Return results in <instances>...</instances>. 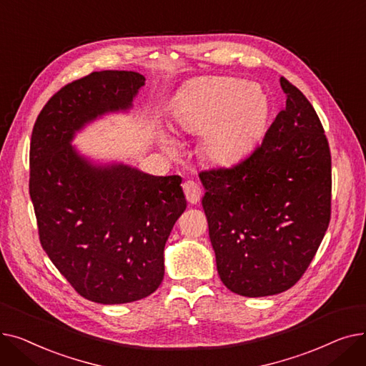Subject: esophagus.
Listing matches in <instances>:
<instances>
[{
  "instance_id": "obj_1",
  "label": "esophagus",
  "mask_w": 366,
  "mask_h": 366,
  "mask_svg": "<svg viewBox=\"0 0 366 366\" xmlns=\"http://www.w3.org/2000/svg\"><path fill=\"white\" fill-rule=\"evenodd\" d=\"M182 188H184V193L187 196V200L191 204H196L200 200V197H202V188H200V185L197 182H194V181H185Z\"/></svg>"
}]
</instances>
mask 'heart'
I'll return each instance as SVG.
<instances>
[{"label":"heart","instance_id":"heart-1","mask_svg":"<svg viewBox=\"0 0 366 366\" xmlns=\"http://www.w3.org/2000/svg\"><path fill=\"white\" fill-rule=\"evenodd\" d=\"M267 117L264 93L237 79L209 76L197 81L173 108L181 130L202 135L204 157L215 164H229L252 148ZM175 151V141L166 139Z\"/></svg>","mask_w":366,"mask_h":366}]
</instances>
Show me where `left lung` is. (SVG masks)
Masks as SVG:
<instances>
[{"label":"left lung","instance_id":"obj_1","mask_svg":"<svg viewBox=\"0 0 366 366\" xmlns=\"http://www.w3.org/2000/svg\"><path fill=\"white\" fill-rule=\"evenodd\" d=\"M286 107L233 167L199 173L218 274L229 291L267 297L309 268L331 219V151L309 99L285 76Z\"/></svg>","mask_w":366,"mask_h":366}]
</instances>
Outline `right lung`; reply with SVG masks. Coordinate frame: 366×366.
Listing matches in <instances>:
<instances>
[{
  "label": "right lung",
  "mask_w": 366,
  "mask_h": 366,
  "mask_svg": "<svg viewBox=\"0 0 366 366\" xmlns=\"http://www.w3.org/2000/svg\"><path fill=\"white\" fill-rule=\"evenodd\" d=\"M144 84L139 72H92L56 92L32 129L29 196L41 246L76 292L101 304L157 290L166 240L187 207L181 177L94 166L71 145L86 123L130 108Z\"/></svg>",
  "instance_id": "add662e5"
}]
</instances>
